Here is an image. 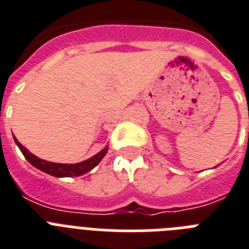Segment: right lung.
<instances>
[{
	"mask_svg": "<svg viewBox=\"0 0 249 249\" xmlns=\"http://www.w3.org/2000/svg\"><path fill=\"white\" fill-rule=\"evenodd\" d=\"M15 142L18 144V147L20 148L21 153L24 155L29 163H32L34 167H37L39 169L40 171H43V173H47L52 177H57V178H62V177H79V175H83V174L88 173L93 169V167H96L98 165L101 160L104 159L105 155L107 153V148L102 149L101 152H98L96 156L90 157L89 160H86V161H83V162L79 163H56V162H48V161H44V160L38 159L37 156H34L33 153H30L28 149L24 147L21 143L15 138Z\"/></svg>",
	"mask_w": 249,
	"mask_h": 249,
	"instance_id": "add662e5",
	"label": "right lung"
}]
</instances>
